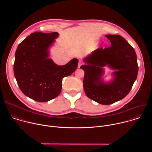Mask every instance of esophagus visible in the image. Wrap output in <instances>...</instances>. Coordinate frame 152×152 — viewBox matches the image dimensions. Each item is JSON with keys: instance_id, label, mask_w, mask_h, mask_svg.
Masks as SVG:
<instances>
[{"instance_id": "obj_1", "label": "esophagus", "mask_w": 152, "mask_h": 152, "mask_svg": "<svg viewBox=\"0 0 152 152\" xmlns=\"http://www.w3.org/2000/svg\"><path fill=\"white\" fill-rule=\"evenodd\" d=\"M82 65V62L81 61H79V64H78V68H79Z\"/></svg>"}]
</instances>
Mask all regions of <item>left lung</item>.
Listing matches in <instances>:
<instances>
[{
    "instance_id": "obj_1",
    "label": "left lung",
    "mask_w": 152,
    "mask_h": 152,
    "mask_svg": "<svg viewBox=\"0 0 152 152\" xmlns=\"http://www.w3.org/2000/svg\"><path fill=\"white\" fill-rule=\"evenodd\" d=\"M109 48H99L84 58L80 67L85 72L83 80L86 95L102 104H110L123 99L131 91L138 72L134 49L119 35H106ZM115 69L113 81L104 83L101 79L102 67Z\"/></svg>"
}]
</instances>
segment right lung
Returning a JSON list of instances; mask_svg holds the SVG:
<instances>
[{"mask_svg": "<svg viewBox=\"0 0 152 152\" xmlns=\"http://www.w3.org/2000/svg\"><path fill=\"white\" fill-rule=\"evenodd\" d=\"M59 35L34 32L18 46L14 64V73L20 90L27 97L39 102L49 101L62 89V80L77 69L74 58L64 66H58L49 58V48Z\"/></svg>", "mask_w": 152, "mask_h": 152, "instance_id": "add662e5", "label": "right lung"}]
</instances>
